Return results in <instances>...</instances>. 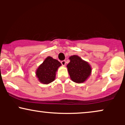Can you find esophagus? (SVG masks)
Wrapping results in <instances>:
<instances>
[{"label": "esophagus", "mask_w": 125, "mask_h": 125, "mask_svg": "<svg viewBox=\"0 0 125 125\" xmlns=\"http://www.w3.org/2000/svg\"><path fill=\"white\" fill-rule=\"evenodd\" d=\"M61 63L63 66H64L66 64V61H61Z\"/></svg>", "instance_id": "esophagus-1"}]
</instances>
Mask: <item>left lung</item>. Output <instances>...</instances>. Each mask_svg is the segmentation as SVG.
I'll use <instances>...</instances> for the list:
<instances>
[{
	"instance_id": "1",
	"label": "left lung",
	"mask_w": 125,
	"mask_h": 125,
	"mask_svg": "<svg viewBox=\"0 0 125 125\" xmlns=\"http://www.w3.org/2000/svg\"><path fill=\"white\" fill-rule=\"evenodd\" d=\"M69 59L67 67L72 81L77 83L85 82L91 74L90 64L77 55L70 56Z\"/></svg>"
}]
</instances>
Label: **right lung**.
<instances>
[{"label":"right lung","mask_w":125,"mask_h":125,"mask_svg":"<svg viewBox=\"0 0 125 125\" xmlns=\"http://www.w3.org/2000/svg\"><path fill=\"white\" fill-rule=\"evenodd\" d=\"M62 65L58 60L47 57L36 71L39 81L43 84H49L55 79L56 72Z\"/></svg>","instance_id":"right-lung-1"}]
</instances>
